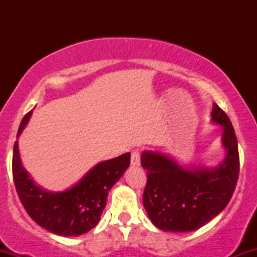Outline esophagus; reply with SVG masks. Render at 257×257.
<instances>
[{"label":"esophagus","instance_id":"obj_1","mask_svg":"<svg viewBox=\"0 0 257 257\" xmlns=\"http://www.w3.org/2000/svg\"><path fill=\"white\" fill-rule=\"evenodd\" d=\"M131 163L133 167L140 166V153H139V151H137V150H134V151L132 152Z\"/></svg>","mask_w":257,"mask_h":257}]
</instances>
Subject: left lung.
I'll return each mask as SVG.
<instances>
[{
	"instance_id": "obj_1",
	"label": "left lung",
	"mask_w": 257,
	"mask_h": 257,
	"mask_svg": "<svg viewBox=\"0 0 257 257\" xmlns=\"http://www.w3.org/2000/svg\"><path fill=\"white\" fill-rule=\"evenodd\" d=\"M211 120L222 126L226 157L217 167L187 168L161 152L144 151L147 170L143 203L150 220L166 232H191L219 215L232 198L239 175V153L228 116L216 104Z\"/></svg>"
}]
</instances>
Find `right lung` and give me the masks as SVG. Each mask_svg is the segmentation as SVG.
<instances>
[{"label":"right lung","mask_w":257,"mask_h":257,"mask_svg":"<svg viewBox=\"0 0 257 257\" xmlns=\"http://www.w3.org/2000/svg\"><path fill=\"white\" fill-rule=\"evenodd\" d=\"M31 112L25 114L17 137L28 124ZM131 164V153L104 161L90 169L75 186L63 192H49L30 178L20 161L18 141L14 144L13 180L26 213L37 225L64 237L81 235L98 225L107 202L108 191Z\"/></svg>","instance_id":"add662e5"}]
</instances>
